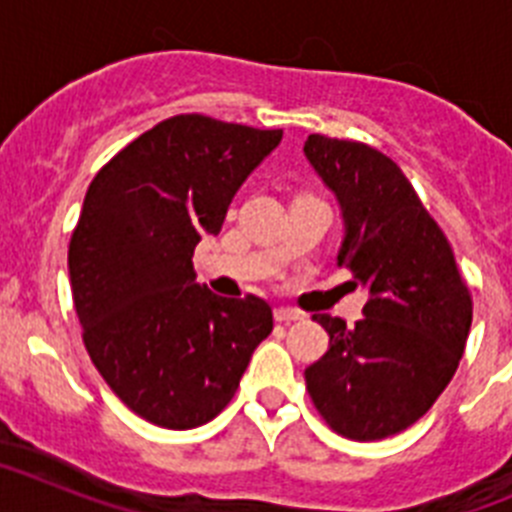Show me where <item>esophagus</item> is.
Returning a JSON list of instances; mask_svg holds the SVG:
<instances>
[{
  "mask_svg": "<svg viewBox=\"0 0 512 512\" xmlns=\"http://www.w3.org/2000/svg\"><path fill=\"white\" fill-rule=\"evenodd\" d=\"M274 320L277 323H295V320H302V312L292 310V307H277L274 310Z\"/></svg>",
  "mask_w": 512,
  "mask_h": 512,
  "instance_id": "1",
  "label": "esophagus"
}]
</instances>
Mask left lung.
I'll return each instance as SVG.
<instances>
[{
    "instance_id": "obj_1",
    "label": "left lung",
    "mask_w": 512,
    "mask_h": 512,
    "mask_svg": "<svg viewBox=\"0 0 512 512\" xmlns=\"http://www.w3.org/2000/svg\"><path fill=\"white\" fill-rule=\"evenodd\" d=\"M305 156L346 220L338 266L369 289L364 318L312 315L330 343L305 369L307 395L343 438L379 441L423 418L456 374L472 292L449 238L400 166L359 140L312 133Z\"/></svg>"
}]
</instances>
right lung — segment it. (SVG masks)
<instances>
[{
	"instance_id": "1",
	"label": "right lung",
	"mask_w": 512,
	"mask_h": 512,
	"mask_svg": "<svg viewBox=\"0 0 512 512\" xmlns=\"http://www.w3.org/2000/svg\"><path fill=\"white\" fill-rule=\"evenodd\" d=\"M279 140L282 130L174 115L89 184L69 243L76 318L97 372L148 423H210L274 328L261 297L230 300L194 282L192 256Z\"/></svg>"
}]
</instances>
